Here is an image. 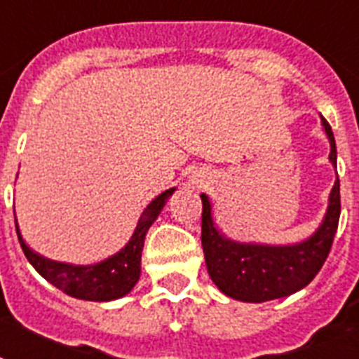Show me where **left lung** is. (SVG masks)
<instances>
[{"label": "left lung", "instance_id": "left-lung-1", "mask_svg": "<svg viewBox=\"0 0 359 359\" xmlns=\"http://www.w3.org/2000/svg\"><path fill=\"white\" fill-rule=\"evenodd\" d=\"M330 154L328 160L336 168L337 151L332 127L321 116ZM203 201V250L208 275L221 293L241 302H267L290 297L310 284L321 271L339 223L341 201L339 179L328 197L325 217L310 238L290 245H269L255 241H236L223 234L214 219V210L206 194Z\"/></svg>", "mask_w": 359, "mask_h": 359}]
</instances>
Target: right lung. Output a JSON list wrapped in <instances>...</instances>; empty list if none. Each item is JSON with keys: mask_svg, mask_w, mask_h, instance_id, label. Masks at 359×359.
<instances>
[{"mask_svg": "<svg viewBox=\"0 0 359 359\" xmlns=\"http://www.w3.org/2000/svg\"><path fill=\"white\" fill-rule=\"evenodd\" d=\"M173 191L175 188H170L162 191L158 197H154L147 205V208L144 210V214L140 215L138 225L134 229V234L130 236V240L127 241V245L123 249H119L116 255L109 256V258H104L97 264L75 265L68 264V262L49 260L46 256L38 255L22 238L16 214H14L20 245H22L23 252L27 256L29 264L33 265L49 284H53L55 287L64 291L66 295L81 299V301H116V299H121L127 293H130V290L140 280L145 234H147L149 226L156 221V217L160 215L168 199L173 195Z\"/></svg>", "mask_w": 359, "mask_h": 359, "instance_id": "right-lung-1", "label": "right lung"}]
</instances>
